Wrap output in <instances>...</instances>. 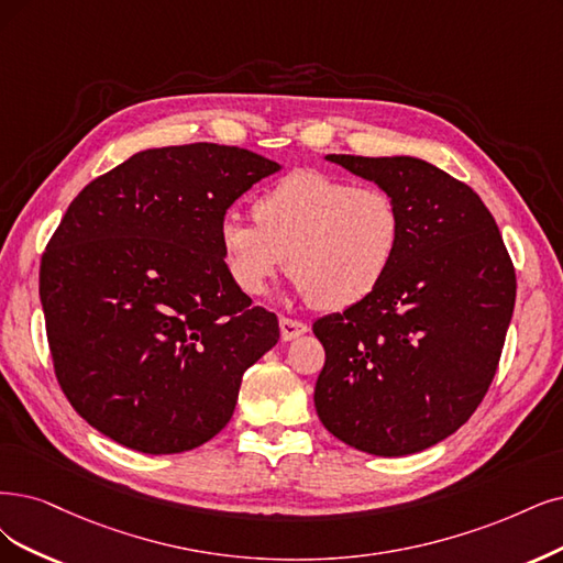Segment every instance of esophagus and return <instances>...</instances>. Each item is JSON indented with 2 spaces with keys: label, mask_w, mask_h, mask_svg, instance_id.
<instances>
[{
  "label": "esophagus",
  "mask_w": 563,
  "mask_h": 563,
  "mask_svg": "<svg viewBox=\"0 0 563 563\" xmlns=\"http://www.w3.org/2000/svg\"><path fill=\"white\" fill-rule=\"evenodd\" d=\"M278 324H280L283 341H295V339L303 336L306 331H308L306 322H299V320H292V318H280Z\"/></svg>",
  "instance_id": "esophagus-1"
}]
</instances>
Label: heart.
<instances>
[{"label":"heart","instance_id":"heart-1","mask_svg":"<svg viewBox=\"0 0 563 563\" xmlns=\"http://www.w3.org/2000/svg\"><path fill=\"white\" fill-rule=\"evenodd\" d=\"M253 216L255 224L227 216L218 232L227 274L250 297L287 266L303 299L350 308L383 285L404 241L391 195L316 169L271 185L255 199Z\"/></svg>","mask_w":563,"mask_h":563}]
</instances>
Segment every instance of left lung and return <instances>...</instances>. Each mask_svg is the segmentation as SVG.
Wrapping results in <instances>:
<instances>
[{
	"instance_id": "8db88e82",
	"label": "left lung",
	"mask_w": 563,
	"mask_h": 563,
	"mask_svg": "<svg viewBox=\"0 0 563 563\" xmlns=\"http://www.w3.org/2000/svg\"><path fill=\"white\" fill-rule=\"evenodd\" d=\"M399 203L404 241L383 285L313 334L324 345L316 410L345 445L406 456L481 406L515 308L501 232L468 185L424 159L327 155Z\"/></svg>"
}]
</instances>
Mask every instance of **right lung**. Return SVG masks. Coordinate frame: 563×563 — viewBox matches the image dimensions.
<instances>
[{"label": "right lung", "instance_id": "right-lung-1", "mask_svg": "<svg viewBox=\"0 0 563 563\" xmlns=\"http://www.w3.org/2000/svg\"><path fill=\"white\" fill-rule=\"evenodd\" d=\"M283 166L236 145L148 148L69 203L41 260L55 376L111 441L176 454L232 420L245 368L280 339L229 278L227 208Z\"/></svg>", "mask_w": 563, "mask_h": 563}]
</instances>
